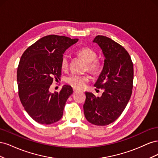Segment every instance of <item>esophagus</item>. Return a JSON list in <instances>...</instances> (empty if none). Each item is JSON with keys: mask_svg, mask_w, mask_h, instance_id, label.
Masks as SVG:
<instances>
[{"mask_svg": "<svg viewBox=\"0 0 158 158\" xmlns=\"http://www.w3.org/2000/svg\"><path fill=\"white\" fill-rule=\"evenodd\" d=\"M73 92H78V89H76V88H73Z\"/></svg>", "mask_w": 158, "mask_h": 158, "instance_id": "esophagus-1", "label": "esophagus"}]
</instances>
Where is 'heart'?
Listing matches in <instances>:
<instances>
[{
    "mask_svg": "<svg viewBox=\"0 0 158 158\" xmlns=\"http://www.w3.org/2000/svg\"><path fill=\"white\" fill-rule=\"evenodd\" d=\"M77 54L86 60L84 68V70H88L92 74L98 73L100 68V62L98 59H95L97 55L96 52L88 47H82L77 51ZM60 66L63 70H66L69 68V58L67 55H64L62 57ZM89 80V77L88 74H73L66 78V82L74 88L80 89L84 88Z\"/></svg>",
    "mask_w": 158,
    "mask_h": 158,
    "instance_id": "1",
    "label": "heart"
}]
</instances>
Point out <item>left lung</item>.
Listing matches in <instances>:
<instances>
[{
    "mask_svg": "<svg viewBox=\"0 0 158 158\" xmlns=\"http://www.w3.org/2000/svg\"><path fill=\"white\" fill-rule=\"evenodd\" d=\"M105 56L104 65L95 86L103 89L101 97L85 92L84 113L90 123L105 126L121 115L131 97L133 87V63L123 46L110 38L98 35L94 38Z\"/></svg>",
    "mask_w": 158,
    "mask_h": 158,
    "instance_id": "obj_1",
    "label": "left lung"
}]
</instances>
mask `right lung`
<instances>
[{"instance_id": "1", "label": "right lung", "mask_w": 158, "mask_h": 158, "mask_svg": "<svg viewBox=\"0 0 158 158\" xmlns=\"http://www.w3.org/2000/svg\"><path fill=\"white\" fill-rule=\"evenodd\" d=\"M78 41L65 36L47 35L22 55L17 70L18 95L26 111L36 122L50 125L63 117L73 88L64 85L59 92L52 94L49 88L54 80H60L64 52Z\"/></svg>"}]
</instances>
